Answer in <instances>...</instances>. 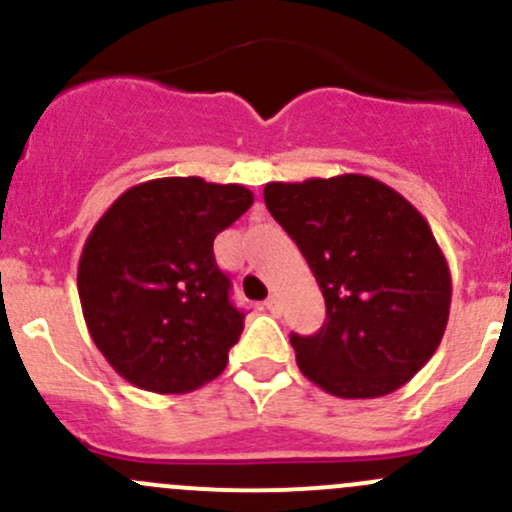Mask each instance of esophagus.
Wrapping results in <instances>:
<instances>
[{
    "mask_svg": "<svg viewBox=\"0 0 512 512\" xmlns=\"http://www.w3.org/2000/svg\"><path fill=\"white\" fill-rule=\"evenodd\" d=\"M265 307L270 309L272 314H280L282 312V307H280V299L275 297V294H270V297H267V302H265Z\"/></svg>",
    "mask_w": 512,
    "mask_h": 512,
    "instance_id": "1",
    "label": "esophagus"
}]
</instances>
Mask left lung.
Wrapping results in <instances>:
<instances>
[{"mask_svg":"<svg viewBox=\"0 0 512 512\" xmlns=\"http://www.w3.org/2000/svg\"><path fill=\"white\" fill-rule=\"evenodd\" d=\"M265 203L327 302L317 334L289 337L299 371L339 399H379L414 379L451 312V270L426 218L359 173L267 183Z\"/></svg>","mask_w":512,"mask_h":512,"instance_id":"left-lung-1","label":"left lung"}]
</instances>
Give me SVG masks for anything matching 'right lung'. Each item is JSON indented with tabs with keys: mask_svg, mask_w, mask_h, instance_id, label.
I'll return each instance as SVG.
<instances>
[{
	"mask_svg": "<svg viewBox=\"0 0 512 512\" xmlns=\"http://www.w3.org/2000/svg\"><path fill=\"white\" fill-rule=\"evenodd\" d=\"M252 203L245 185L156 178L98 218L76 285L91 339L128 384L188 394L223 374L245 314L232 307L213 240Z\"/></svg>",
	"mask_w": 512,
	"mask_h": 512,
	"instance_id": "right-lung-1",
	"label": "right lung"
}]
</instances>
